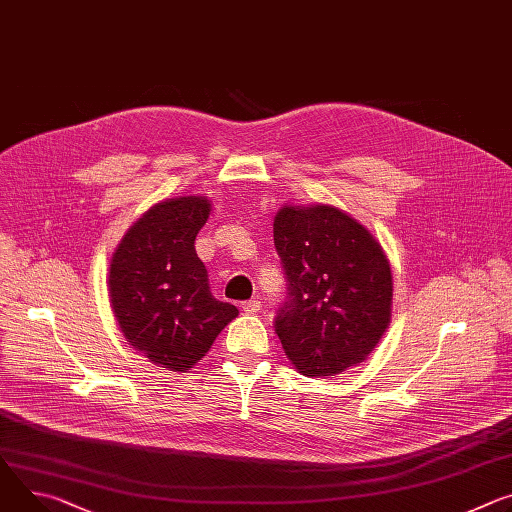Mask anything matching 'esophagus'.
Instances as JSON below:
<instances>
[{"mask_svg": "<svg viewBox=\"0 0 512 512\" xmlns=\"http://www.w3.org/2000/svg\"><path fill=\"white\" fill-rule=\"evenodd\" d=\"M243 310L247 314H257L261 310V302L259 300H249V302H243Z\"/></svg>", "mask_w": 512, "mask_h": 512, "instance_id": "1", "label": "esophagus"}]
</instances>
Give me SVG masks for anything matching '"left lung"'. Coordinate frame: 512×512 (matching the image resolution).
Instances as JSON below:
<instances>
[{"mask_svg":"<svg viewBox=\"0 0 512 512\" xmlns=\"http://www.w3.org/2000/svg\"><path fill=\"white\" fill-rule=\"evenodd\" d=\"M273 243L288 277L275 333L304 376L327 378L361 363L392 316V269L371 232L327 204L284 206Z\"/></svg>","mask_w":512,"mask_h":512,"instance_id":"left-lung-1","label":"left lung"}]
</instances>
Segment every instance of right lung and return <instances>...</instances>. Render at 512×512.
<instances>
[{
  "label": "right lung",
  "instance_id": "obj_1",
  "mask_svg": "<svg viewBox=\"0 0 512 512\" xmlns=\"http://www.w3.org/2000/svg\"><path fill=\"white\" fill-rule=\"evenodd\" d=\"M208 216L206 196L159 202L128 228L110 261L108 292L122 335L169 371L196 365L239 314L212 296L194 247Z\"/></svg>",
  "mask_w": 512,
  "mask_h": 512
}]
</instances>
